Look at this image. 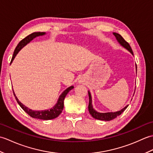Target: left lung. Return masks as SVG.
I'll return each mask as SVG.
<instances>
[{
    "label": "left lung",
    "mask_w": 153,
    "mask_h": 153,
    "mask_svg": "<svg viewBox=\"0 0 153 153\" xmlns=\"http://www.w3.org/2000/svg\"><path fill=\"white\" fill-rule=\"evenodd\" d=\"M113 35H114L118 43L121 45L122 47H123L126 49L128 50L129 53H130L133 56H134V53H133V51L131 50V48L130 47V45H129L128 42H126L123 38L120 35V34L114 33V32ZM135 68H136V74H137V65L135 64ZM135 93V92H134ZM88 94H89V106H88V109H89V112L90 113V114L94 118L97 119V120H103V121H110L113 119L116 118L117 116H120L121 114L124 111V110L128 108V105H126L124 108H123L119 111L117 112H97V110L93 108V103H92V97H91V94L89 91H88ZM132 100V99H131Z\"/></svg>",
    "instance_id": "obj_1"
}]
</instances>
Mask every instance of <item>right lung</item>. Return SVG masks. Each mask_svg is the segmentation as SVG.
I'll return each instance as SVG.
<instances>
[{
    "mask_svg": "<svg viewBox=\"0 0 153 153\" xmlns=\"http://www.w3.org/2000/svg\"><path fill=\"white\" fill-rule=\"evenodd\" d=\"M45 34H46L45 32H34V33L29 35L28 36L24 38V39H22L18 43L17 47H16L15 48L10 64L12 62L13 60H14L16 56L19 53V51H20L23 47H24L25 45H27L29 43H30L33 39L36 38L37 37L43 36V35H45ZM74 87L73 85L68 87V88L66 90H64L62 92V93L59 96V98L58 99L57 102L56 103V105L53 107V108H50L49 110H33L32 109L29 108L28 107L25 106L24 105H23V104L19 101L18 99L17 98V97L16 96V94L14 91H13V93H14V95L15 97L16 100H17L18 103L19 104V105L21 106V108L24 110V111L27 114H29L33 118L48 120L56 118L60 114L64 108V100L65 97H66V96L67 95V94L70 92V91L74 89Z\"/></svg>",
    "mask_w": 153,
    "mask_h": 153,
    "instance_id": "1",
    "label": "right lung"
}]
</instances>
